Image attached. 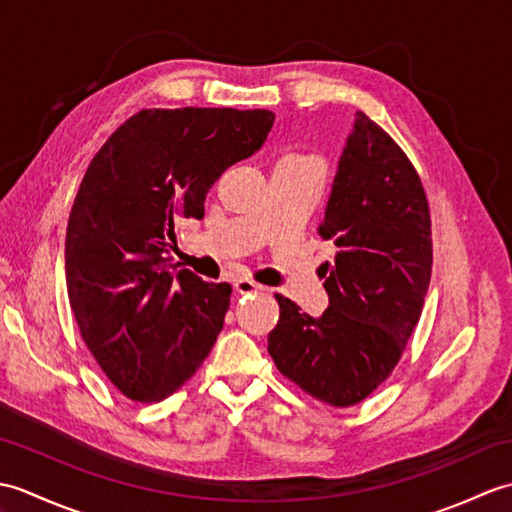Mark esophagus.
<instances>
[{"label": "esophagus", "instance_id": "obj_1", "mask_svg": "<svg viewBox=\"0 0 512 512\" xmlns=\"http://www.w3.org/2000/svg\"><path fill=\"white\" fill-rule=\"evenodd\" d=\"M233 288L239 292V295H248V292H262L264 286L257 284L253 279H246V277H239L233 281Z\"/></svg>", "mask_w": 512, "mask_h": 512}]
</instances>
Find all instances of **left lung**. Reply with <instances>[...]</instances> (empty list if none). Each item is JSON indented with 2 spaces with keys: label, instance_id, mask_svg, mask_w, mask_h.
Here are the masks:
<instances>
[{
  "label": "left lung",
  "instance_id": "8db88e82",
  "mask_svg": "<svg viewBox=\"0 0 512 512\" xmlns=\"http://www.w3.org/2000/svg\"><path fill=\"white\" fill-rule=\"evenodd\" d=\"M330 306L319 319L279 301L268 352L306 394L332 407L367 398L400 361L431 281V217L422 182L394 140L363 112L345 140L325 206Z\"/></svg>",
  "mask_w": 512,
  "mask_h": 512
}]
</instances>
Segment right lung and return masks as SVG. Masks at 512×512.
<instances>
[{
    "instance_id": "1",
    "label": "right lung",
    "mask_w": 512,
    "mask_h": 512,
    "mask_svg": "<svg viewBox=\"0 0 512 512\" xmlns=\"http://www.w3.org/2000/svg\"><path fill=\"white\" fill-rule=\"evenodd\" d=\"M268 110H143L85 171L65 233V281L85 345L127 398L158 402L209 356L231 286L167 264L173 224L202 220L206 193L253 156Z\"/></svg>"
}]
</instances>
